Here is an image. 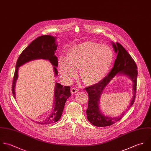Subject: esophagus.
I'll return each instance as SVG.
<instances>
[{
    "mask_svg": "<svg viewBox=\"0 0 151 151\" xmlns=\"http://www.w3.org/2000/svg\"><path fill=\"white\" fill-rule=\"evenodd\" d=\"M70 91H71V93H72V94H75V93H76L78 91V89H76V88H72V89H70Z\"/></svg>",
    "mask_w": 151,
    "mask_h": 151,
    "instance_id": "esophagus-1",
    "label": "esophagus"
}]
</instances>
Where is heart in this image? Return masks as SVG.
<instances>
[{
    "mask_svg": "<svg viewBox=\"0 0 151 151\" xmlns=\"http://www.w3.org/2000/svg\"><path fill=\"white\" fill-rule=\"evenodd\" d=\"M112 50L107 45L86 41L70 48L67 59L60 57V72L68 80L76 76L79 69L82 82L88 85L100 82L106 76L113 60Z\"/></svg>",
    "mask_w": 151,
    "mask_h": 151,
    "instance_id": "b5f03b06",
    "label": "heart"
}]
</instances>
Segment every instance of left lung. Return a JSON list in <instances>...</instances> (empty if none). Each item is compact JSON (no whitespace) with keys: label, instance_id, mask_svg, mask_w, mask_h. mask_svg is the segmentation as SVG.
<instances>
[{"label":"left lung","instance_id":"8db88e82","mask_svg":"<svg viewBox=\"0 0 151 151\" xmlns=\"http://www.w3.org/2000/svg\"><path fill=\"white\" fill-rule=\"evenodd\" d=\"M111 44L115 53L117 54L113 68L107 76L100 82L85 89L89 96L88 106L86 110L88 120L93 125L100 127L111 125L121 120L125 113L124 111L117 117H112L104 115L100 109V100L103 91L115 76H126L132 81L133 83V96L126 111L132 106L135 99L138 75L137 65L131 55L118 42L115 44L111 42Z\"/></svg>","mask_w":151,"mask_h":151}]
</instances>
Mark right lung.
<instances>
[{"mask_svg":"<svg viewBox=\"0 0 151 151\" xmlns=\"http://www.w3.org/2000/svg\"><path fill=\"white\" fill-rule=\"evenodd\" d=\"M57 46L56 37L49 35H45L38 37L33 40L21 53L16 62V70L12 84V93L15 99V86L18 78V70L19 68L23 65L31 60L40 59L49 60L53 66L55 76H58V72L57 69L58 66V58L55 55ZM70 88L69 86L63 87L60 83H55L54 101L51 113L45 120L42 121H37V123L48 125L57 122L60 119L66 101L70 96Z\"/></svg>","mask_w":151,"mask_h":151,"instance_id":"right-lung-1","label":"right lung"}]
</instances>
